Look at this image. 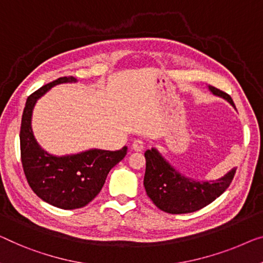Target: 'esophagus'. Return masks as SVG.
Here are the masks:
<instances>
[{"mask_svg":"<svg viewBox=\"0 0 263 263\" xmlns=\"http://www.w3.org/2000/svg\"><path fill=\"white\" fill-rule=\"evenodd\" d=\"M143 148H144V143L142 142V140H140V139L133 140V142H132V150L133 151L139 152V151H142Z\"/></svg>","mask_w":263,"mask_h":263,"instance_id":"esophagus-1","label":"esophagus"}]
</instances>
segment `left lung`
<instances>
[{
	"instance_id": "left-lung-1",
	"label": "left lung",
	"mask_w": 263,
	"mask_h": 263,
	"mask_svg": "<svg viewBox=\"0 0 263 263\" xmlns=\"http://www.w3.org/2000/svg\"><path fill=\"white\" fill-rule=\"evenodd\" d=\"M208 88L214 96L223 98L236 108L228 94L210 85ZM144 156L146 159L144 176L146 194L157 208L169 214L194 213L210 204L224 193L236 172V167H233L215 181H201L186 177L176 170L156 147L146 150Z\"/></svg>"
}]
</instances>
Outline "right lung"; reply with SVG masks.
Instances as JSON below:
<instances>
[{
  "instance_id": "obj_1",
  "label": "right lung",
  "mask_w": 263,
  "mask_h": 263,
  "mask_svg": "<svg viewBox=\"0 0 263 263\" xmlns=\"http://www.w3.org/2000/svg\"><path fill=\"white\" fill-rule=\"evenodd\" d=\"M77 81L74 77H62L30 94L20 131L21 162L31 190L42 201L65 210L82 208L94 199L104 186L109 170L127 152L124 146L118 151L89 148L79 154L54 156L39 145L31 128L35 104L54 86Z\"/></svg>"
}]
</instances>
